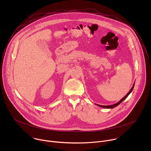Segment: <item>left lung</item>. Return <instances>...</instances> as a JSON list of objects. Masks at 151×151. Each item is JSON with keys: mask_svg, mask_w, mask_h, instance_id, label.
Listing matches in <instances>:
<instances>
[{"mask_svg": "<svg viewBox=\"0 0 151 151\" xmlns=\"http://www.w3.org/2000/svg\"><path fill=\"white\" fill-rule=\"evenodd\" d=\"M133 88H134V85H133V87L131 88V90H130V91H129L127 94V95L124 97H123L119 102H118L117 103H116V104H112V105H109V106H101V105H99V106H100V107H104V108H114V107H116V106H117L118 105H119L121 102H122L127 97H128V96L130 94V93L133 91Z\"/></svg>", "mask_w": 151, "mask_h": 151, "instance_id": "left-lung-1", "label": "left lung"}]
</instances>
